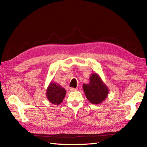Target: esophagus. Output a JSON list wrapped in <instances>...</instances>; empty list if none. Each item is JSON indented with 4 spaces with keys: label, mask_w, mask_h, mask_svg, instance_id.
Returning <instances> with one entry per match:
<instances>
[{
    "label": "esophagus",
    "mask_w": 147,
    "mask_h": 147,
    "mask_svg": "<svg viewBox=\"0 0 147 147\" xmlns=\"http://www.w3.org/2000/svg\"><path fill=\"white\" fill-rule=\"evenodd\" d=\"M78 89L77 88H70V90L71 92H73V91H76Z\"/></svg>",
    "instance_id": "1"
}]
</instances>
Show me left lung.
Returning a JSON list of instances; mask_svg holds the SVG:
<instances>
[{"label":"left lung","mask_w":147,"mask_h":147,"mask_svg":"<svg viewBox=\"0 0 147 147\" xmlns=\"http://www.w3.org/2000/svg\"><path fill=\"white\" fill-rule=\"evenodd\" d=\"M88 84L84 83L83 88L88 101L93 104H100L108 96L109 90L98 74L93 73L90 76Z\"/></svg>","instance_id":"obj_1"}]
</instances>
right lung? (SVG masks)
Masks as SVG:
<instances>
[{
	"label": "right lung",
	"instance_id": "1",
	"mask_svg": "<svg viewBox=\"0 0 147 147\" xmlns=\"http://www.w3.org/2000/svg\"><path fill=\"white\" fill-rule=\"evenodd\" d=\"M65 90L55 82L50 83L46 91V95L49 101L54 105H59L63 101L65 96Z\"/></svg>",
	"mask_w": 147,
	"mask_h": 147
}]
</instances>
